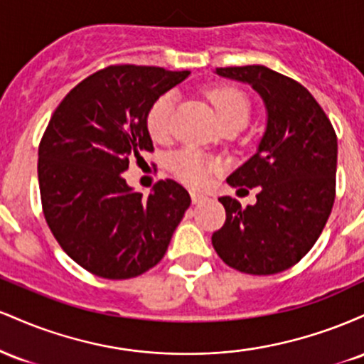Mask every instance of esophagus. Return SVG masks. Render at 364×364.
<instances>
[{"label":"esophagus","instance_id":"34e87169","mask_svg":"<svg viewBox=\"0 0 364 364\" xmlns=\"http://www.w3.org/2000/svg\"><path fill=\"white\" fill-rule=\"evenodd\" d=\"M207 195L203 193H198V191H191V202L195 203V205H200V203L207 202Z\"/></svg>","mask_w":364,"mask_h":364}]
</instances>
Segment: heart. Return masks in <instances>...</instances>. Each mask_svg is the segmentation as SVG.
Instances as JSON below:
<instances>
[{
	"label": "heart",
	"instance_id": "obj_1",
	"mask_svg": "<svg viewBox=\"0 0 364 364\" xmlns=\"http://www.w3.org/2000/svg\"><path fill=\"white\" fill-rule=\"evenodd\" d=\"M212 104H214L217 116L220 123H231V121H248L250 102L246 95L235 87H220V89L210 90L208 94ZM176 107V94L168 92L161 95L150 107L147 114V128L150 136L157 141H164L171 135V121ZM219 169L214 161L202 156L196 150H181L171 157V171L190 186L207 185L212 174Z\"/></svg>",
	"mask_w": 364,
	"mask_h": 364
}]
</instances>
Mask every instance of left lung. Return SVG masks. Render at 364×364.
Here are the masks:
<instances>
[{
    "instance_id": "obj_1",
    "label": "left lung",
    "mask_w": 364,
    "mask_h": 364,
    "mask_svg": "<svg viewBox=\"0 0 364 364\" xmlns=\"http://www.w3.org/2000/svg\"><path fill=\"white\" fill-rule=\"evenodd\" d=\"M246 83L265 104L257 152L229 174L231 186H258L257 203L220 196L225 224L214 250L232 269L270 275L298 263L323 231L336 200L337 136L327 114L301 83L263 65L217 68Z\"/></svg>"
}]
</instances>
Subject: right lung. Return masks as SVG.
<instances>
[{
    "label": "right lung",
    "mask_w": 364,
    "mask_h": 364,
    "mask_svg": "<svg viewBox=\"0 0 364 364\" xmlns=\"http://www.w3.org/2000/svg\"><path fill=\"white\" fill-rule=\"evenodd\" d=\"M188 75L109 66L70 90L46 128L37 162L46 223L66 255L94 275L118 281L147 272L190 207L173 179L144 196L123 178L129 161L154 150L152 104Z\"/></svg>",
    "instance_id": "right-lung-1"
}]
</instances>
